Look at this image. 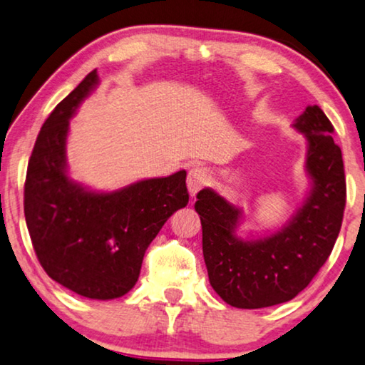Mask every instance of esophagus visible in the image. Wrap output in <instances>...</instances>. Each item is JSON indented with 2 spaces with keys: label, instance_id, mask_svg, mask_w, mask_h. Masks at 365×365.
<instances>
[{
  "label": "esophagus",
  "instance_id": "34e87169",
  "mask_svg": "<svg viewBox=\"0 0 365 365\" xmlns=\"http://www.w3.org/2000/svg\"><path fill=\"white\" fill-rule=\"evenodd\" d=\"M208 179H210V176H208V171L204 166H195V168L190 170L187 175L189 194L194 197L200 189H204L207 186Z\"/></svg>",
  "mask_w": 365,
  "mask_h": 365
}]
</instances>
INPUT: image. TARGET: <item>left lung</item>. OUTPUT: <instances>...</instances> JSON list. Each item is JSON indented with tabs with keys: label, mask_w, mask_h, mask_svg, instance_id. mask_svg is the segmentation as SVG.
Masks as SVG:
<instances>
[{
	"label": "left lung",
	"mask_w": 365,
	"mask_h": 365,
	"mask_svg": "<svg viewBox=\"0 0 365 365\" xmlns=\"http://www.w3.org/2000/svg\"><path fill=\"white\" fill-rule=\"evenodd\" d=\"M292 128L307 139L310 190L282 230L257 239L236 235L242 210L213 189L197 194L202 249L212 288L237 309L288 302L307 288L330 257L341 230L346 179L333 124L317 105L307 106Z\"/></svg>",
	"instance_id": "obj_1"
}]
</instances>
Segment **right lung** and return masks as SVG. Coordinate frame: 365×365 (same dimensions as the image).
<instances>
[{"mask_svg": "<svg viewBox=\"0 0 365 365\" xmlns=\"http://www.w3.org/2000/svg\"><path fill=\"white\" fill-rule=\"evenodd\" d=\"M97 83L95 69L41 126L27 166L24 213L48 277L83 297L106 301L134 288L147 247L166 220L187 205L189 194L184 170L113 192H95L68 176L69 119Z\"/></svg>", "mask_w": 365, "mask_h": 365, "instance_id": "right-lung-1", "label": "right lung"}]
</instances>
